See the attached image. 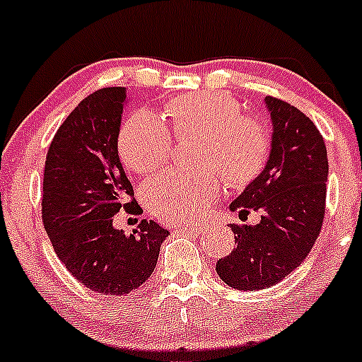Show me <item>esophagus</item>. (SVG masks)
Returning <instances> with one entry per match:
<instances>
[{
	"instance_id": "34e87169",
	"label": "esophagus",
	"mask_w": 362,
	"mask_h": 362,
	"mask_svg": "<svg viewBox=\"0 0 362 362\" xmlns=\"http://www.w3.org/2000/svg\"><path fill=\"white\" fill-rule=\"evenodd\" d=\"M200 228L195 226V224H185V226L174 228V233H181V235H192V233H198Z\"/></svg>"
}]
</instances>
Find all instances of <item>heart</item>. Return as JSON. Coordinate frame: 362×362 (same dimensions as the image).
Segmentation results:
<instances>
[{"instance_id":"b5f03b06","label":"heart","mask_w":362,"mask_h":362,"mask_svg":"<svg viewBox=\"0 0 362 362\" xmlns=\"http://www.w3.org/2000/svg\"><path fill=\"white\" fill-rule=\"evenodd\" d=\"M169 129L150 112H136L119 131V153L136 174L155 173L169 160L174 138L198 134L193 148L197 167L174 169L148 182L145 200L165 224L200 219L223 188L250 186L269 162L273 139L262 120L247 115L231 95L204 91L165 103Z\"/></svg>"}]
</instances>
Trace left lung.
I'll return each mask as SVG.
<instances>
[{
	"label": "left lung",
	"mask_w": 362,
	"mask_h": 362,
	"mask_svg": "<svg viewBox=\"0 0 362 362\" xmlns=\"http://www.w3.org/2000/svg\"><path fill=\"white\" fill-rule=\"evenodd\" d=\"M266 105L274 127L269 162L229 207L260 211V223L231 224L236 248L216 264L219 278L243 291L269 288L297 269L320 236L326 211L328 155L316 124L274 96Z\"/></svg>",
	"instance_id": "1"
}]
</instances>
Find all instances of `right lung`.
Here are the masks:
<instances>
[{
	"label": "right lung",
	"mask_w": 362,
	"mask_h": 362,
	"mask_svg": "<svg viewBox=\"0 0 362 362\" xmlns=\"http://www.w3.org/2000/svg\"><path fill=\"white\" fill-rule=\"evenodd\" d=\"M126 88L86 96L58 127L45 162L41 217L57 257L93 291L126 295L150 278L169 231L143 219L131 235L112 226L120 209L143 212L119 160Z\"/></svg>",
	"instance_id": "add662e5"
}]
</instances>
